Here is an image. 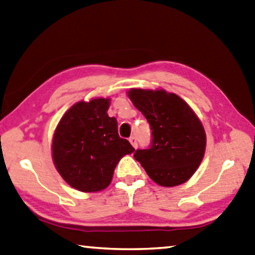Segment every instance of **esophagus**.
<instances>
[{"mask_svg":"<svg viewBox=\"0 0 255 255\" xmlns=\"http://www.w3.org/2000/svg\"><path fill=\"white\" fill-rule=\"evenodd\" d=\"M129 141H130V143H131L133 148H136V147H137V139H136V137L131 136L130 138H129Z\"/></svg>","mask_w":255,"mask_h":255,"instance_id":"34e87169","label":"esophagus"}]
</instances>
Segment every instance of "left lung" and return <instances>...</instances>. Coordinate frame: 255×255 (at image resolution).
I'll list each match as a JSON object with an SVG mask.
<instances>
[{
    "mask_svg": "<svg viewBox=\"0 0 255 255\" xmlns=\"http://www.w3.org/2000/svg\"><path fill=\"white\" fill-rule=\"evenodd\" d=\"M128 97L145 116L151 145L133 157L160 186L173 187L192 177L204 157L206 135L193 109L175 94L163 89H130Z\"/></svg>",
    "mask_w": 255,
    "mask_h": 255,
    "instance_id": "1",
    "label": "left lung"
}]
</instances>
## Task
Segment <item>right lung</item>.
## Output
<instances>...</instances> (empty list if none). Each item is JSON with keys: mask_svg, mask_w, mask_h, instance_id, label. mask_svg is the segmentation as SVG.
<instances>
[{"mask_svg": "<svg viewBox=\"0 0 255 255\" xmlns=\"http://www.w3.org/2000/svg\"><path fill=\"white\" fill-rule=\"evenodd\" d=\"M110 99L79 101L55 128L52 158L55 168L71 187L80 192L103 191L125 155L135 150L118 135V124L109 117Z\"/></svg>", "mask_w": 255, "mask_h": 255, "instance_id": "add662e5", "label": "right lung"}]
</instances>
